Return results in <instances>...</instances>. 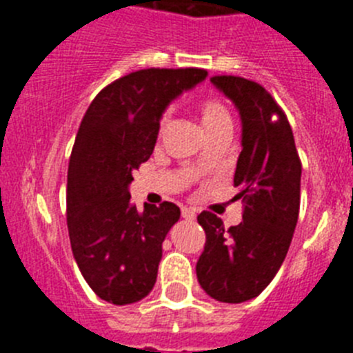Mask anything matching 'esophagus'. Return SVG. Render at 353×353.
<instances>
[{
	"instance_id": "1",
	"label": "esophagus",
	"mask_w": 353,
	"mask_h": 353,
	"mask_svg": "<svg viewBox=\"0 0 353 353\" xmlns=\"http://www.w3.org/2000/svg\"><path fill=\"white\" fill-rule=\"evenodd\" d=\"M182 217H183V219H187V221H194L196 219V210H194V208L183 207L182 208Z\"/></svg>"
}]
</instances>
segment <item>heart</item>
<instances>
[{
  "mask_svg": "<svg viewBox=\"0 0 353 353\" xmlns=\"http://www.w3.org/2000/svg\"><path fill=\"white\" fill-rule=\"evenodd\" d=\"M199 117H201V123H203L205 130L210 132L214 129H219L223 125H232V114L228 111L223 101H219L217 97H205L198 104ZM166 125V117L161 120V127Z\"/></svg>",
  "mask_w": 353,
  "mask_h": 353,
  "instance_id": "1",
  "label": "heart"
}]
</instances>
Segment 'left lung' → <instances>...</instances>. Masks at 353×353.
Returning <instances> with one entry per match:
<instances>
[{"label": "left lung", "instance_id": "1", "mask_svg": "<svg viewBox=\"0 0 353 353\" xmlns=\"http://www.w3.org/2000/svg\"><path fill=\"white\" fill-rule=\"evenodd\" d=\"M210 81L242 120L233 185L244 214L228 230L212 212L198 215L207 242L196 276L212 299L239 304L258 297L285 261L301 208L302 164L288 118L261 84L236 76Z\"/></svg>", "mask_w": 353, "mask_h": 353}]
</instances>
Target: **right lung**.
Listing matches in <instances>:
<instances>
[{
	"label": "right lung",
	"mask_w": 353,
	"mask_h": 353,
	"mask_svg": "<svg viewBox=\"0 0 353 353\" xmlns=\"http://www.w3.org/2000/svg\"><path fill=\"white\" fill-rule=\"evenodd\" d=\"M205 77L203 68L130 72L84 113L68 162L67 226L77 267L102 301L132 304L154 288L162 242L180 208L130 205L132 171L154 152L168 104Z\"/></svg>",
	"instance_id": "add662e5"
}]
</instances>
